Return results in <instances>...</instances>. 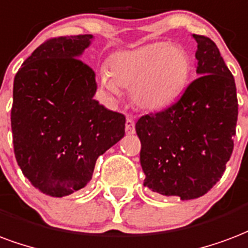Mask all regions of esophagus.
I'll use <instances>...</instances> for the list:
<instances>
[{
	"mask_svg": "<svg viewBox=\"0 0 248 248\" xmlns=\"http://www.w3.org/2000/svg\"><path fill=\"white\" fill-rule=\"evenodd\" d=\"M124 130H126V134H134L135 133V124H134L133 118L126 119V124H124Z\"/></svg>",
	"mask_w": 248,
	"mask_h": 248,
	"instance_id": "obj_1",
	"label": "esophagus"
}]
</instances>
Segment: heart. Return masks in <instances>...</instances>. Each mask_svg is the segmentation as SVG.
Returning a JSON list of instances; mask_svg holds the SVG:
<instances>
[{"label": "heart", "instance_id": "heart-1", "mask_svg": "<svg viewBox=\"0 0 248 248\" xmlns=\"http://www.w3.org/2000/svg\"><path fill=\"white\" fill-rule=\"evenodd\" d=\"M109 72L102 71V88L118 96L119 88L131 89L138 109L160 111L175 104L189 82L192 63L180 46L157 42L111 55Z\"/></svg>", "mask_w": 248, "mask_h": 248}]
</instances>
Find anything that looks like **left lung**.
Masks as SVG:
<instances>
[{
	"label": "left lung",
	"mask_w": 248,
	"mask_h": 248,
	"mask_svg": "<svg viewBox=\"0 0 248 248\" xmlns=\"http://www.w3.org/2000/svg\"><path fill=\"white\" fill-rule=\"evenodd\" d=\"M200 78L168 109L138 119L143 185L181 200L217 184L232 156L238 119L235 81L212 39L193 34Z\"/></svg>",
	"instance_id": "left-lung-1"
}]
</instances>
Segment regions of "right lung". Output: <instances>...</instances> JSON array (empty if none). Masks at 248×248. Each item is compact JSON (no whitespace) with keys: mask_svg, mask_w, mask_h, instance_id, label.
I'll return each instance as SVG.
<instances>
[{"mask_svg":"<svg viewBox=\"0 0 248 248\" xmlns=\"http://www.w3.org/2000/svg\"><path fill=\"white\" fill-rule=\"evenodd\" d=\"M92 39L89 34L48 39L14 78L16 163L36 189L52 197L84 188L97 157L124 135V115L93 98L96 75L78 59Z\"/></svg>","mask_w":248,"mask_h":248,"instance_id":"add662e5","label":"right lung"}]
</instances>
